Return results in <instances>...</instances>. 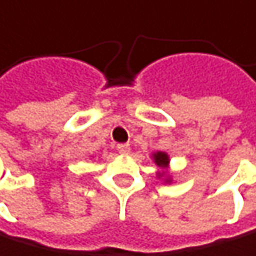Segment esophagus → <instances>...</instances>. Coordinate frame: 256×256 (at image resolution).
<instances>
[{
	"mask_svg": "<svg viewBox=\"0 0 256 256\" xmlns=\"http://www.w3.org/2000/svg\"><path fill=\"white\" fill-rule=\"evenodd\" d=\"M117 150H118V153H122V154H128L130 150H131V147H130L128 144H118V145H117Z\"/></svg>",
	"mask_w": 256,
	"mask_h": 256,
	"instance_id": "esophagus-1",
	"label": "esophagus"
}]
</instances>
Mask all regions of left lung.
I'll return each mask as SVG.
<instances>
[{
    "label": "left lung",
    "instance_id": "1",
    "mask_svg": "<svg viewBox=\"0 0 256 256\" xmlns=\"http://www.w3.org/2000/svg\"><path fill=\"white\" fill-rule=\"evenodd\" d=\"M152 158H153L154 164L158 166L160 169H162L161 172L156 174V175H158V178H164V182H166V183H172L170 175L167 174V170H169V162H170L169 154L164 153V152H156V153L152 154Z\"/></svg>",
    "mask_w": 256,
    "mask_h": 256
}]
</instances>
